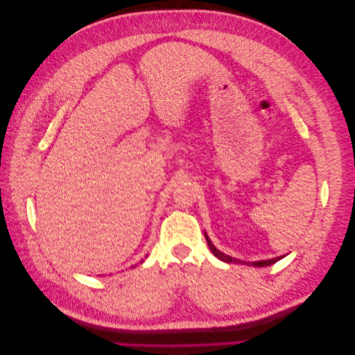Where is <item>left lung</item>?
Here are the masks:
<instances>
[{
    "mask_svg": "<svg viewBox=\"0 0 355 355\" xmlns=\"http://www.w3.org/2000/svg\"><path fill=\"white\" fill-rule=\"evenodd\" d=\"M206 240H207V244H209V247H210V250H211V253L218 257V259H220V261H223V262H227V263H243V265H252V266H270V265H272V263H275L277 261H280L282 257H284V256H280V257H274V259H268V261H257V262H244V261H240V259H235V257H231V256H228V254H225V253H222L220 250H218L216 247H214L213 244H211V241H210V239L207 237V234H206Z\"/></svg>",
    "mask_w": 355,
    "mask_h": 355,
    "instance_id": "8db88e82",
    "label": "left lung"
}]
</instances>
